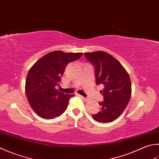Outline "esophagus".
<instances>
[{
    "mask_svg": "<svg viewBox=\"0 0 159 159\" xmlns=\"http://www.w3.org/2000/svg\"><path fill=\"white\" fill-rule=\"evenodd\" d=\"M79 96L83 99V101H88V100H89L88 98H85V97H84V96H80V95H79Z\"/></svg>",
    "mask_w": 159,
    "mask_h": 159,
    "instance_id": "1",
    "label": "esophagus"
}]
</instances>
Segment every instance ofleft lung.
Instances as JSON below:
<instances>
[{
    "label": "left lung",
    "instance_id": "obj_1",
    "mask_svg": "<svg viewBox=\"0 0 159 159\" xmlns=\"http://www.w3.org/2000/svg\"><path fill=\"white\" fill-rule=\"evenodd\" d=\"M94 65L96 85L103 84L101 91L104 101L99 102L101 109L92 115L98 122L110 123L119 118L125 110L132 94L131 80L120 62L103 51L84 53Z\"/></svg>",
    "mask_w": 159,
    "mask_h": 159
}]
</instances>
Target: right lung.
Segmentation results:
<instances>
[{"label": "right lung", "mask_w": 159, "mask_h": 159, "mask_svg": "<svg viewBox=\"0 0 159 159\" xmlns=\"http://www.w3.org/2000/svg\"><path fill=\"white\" fill-rule=\"evenodd\" d=\"M83 54L54 51L43 56L28 71L25 94L31 107L43 119H52L61 116L67 109L74 94L57 89L68 63L79 59Z\"/></svg>", "instance_id": "obj_1"}]
</instances>
